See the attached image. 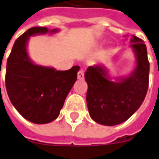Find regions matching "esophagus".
Returning a JSON list of instances; mask_svg holds the SVG:
<instances>
[{
  "instance_id": "obj_1",
  "label": "esophagus",
  "mask_w": 159,
  "mask_h": 159,
  "mask_svg": "<svg viewBox=\"0 0 159 159\" xmlns=\"http://www.w3.org/2000/svg\"><path fill=\"white\" fill-rule=\"evenodd\" d=\"M77 78L79 80H83L84 78V71L83 69H81V70L77 72Z\"/></svg>"
}]
</instances>
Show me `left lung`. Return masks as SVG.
<instances>
[{
  "instance_id": "1",
  "label": "left lung",
  "mask_w": 159,
  "mask_h": 159,
  "mask_svg": "<svg viewBox=\"0 0 159 159\" xmlns=\"http://www.w3.org/2000/svg\"><path fill=\"white\" fill-rule=\"evenodd\" d=\"M131 43L137 57V68L121 83L110 81L105 69L100 66H90L85 72L89 112L100 125L113 126L126 121L141 106L146 96L150 71L146 46L142 39L135 35Z\"/></svg>"
}]
</instances>
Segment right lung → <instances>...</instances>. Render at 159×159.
<instances>
[{"label":"right lung","mask_w":159,"mask_h":159,"mask_svg":"<svg viewBox=\"0 0 159 159\" xmlns=\"http://www.w3.org/2000/svg\"><path fill=\"white\" fill-rule=\"evenodd\" d=\"M48 31L45 27H34L16 39L7 58L5 75L12 104L27 120L40 125L50 123L59 116L80 69L74 66L69 70H56L30 61L26 49L29 37Z\"/></svg>","instance_id":"right-lung-1"}]
</instances>
